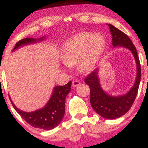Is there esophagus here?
<instances>
[{
  "label": "esophagus",
  "mask_w": 148,
  "mask_h": 148,
  "mask_svg": "<svg viewBox=\"0 0 148 148\" xmlns=\"http://www.w3.org/2000/svg\"><path fill=\"white\" fill-rule=\"evenodd\" d=\"M81 85V82H80L79 81H78V80H74V81H72V86L73 87H77V86H79Z\"/></svg>",
  "instance_id": "esophagus-1"
}]
</instances>
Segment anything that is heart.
Returning <instances> with one entry per match:
<instances>
[{
  "label": "heart",
  "instance_id": "b5f03b06",
  "mask_svg": "<svg viewBox=\"0 0 148 148\" xmlns=\"http://www.w3.org/2000/svg\"><path fill=\"white\" fill-rule=\"evenodd\" d=\"M106 42L101 35L81 33L64 43L62 49V60L71 66L78 62V67L82 72L94 68L104 49Z\"/></svg>",
  "mask_w": 148,
  "mask_h": 148
}]
</instances>
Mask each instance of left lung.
I'll use <instances>...</instances> for the list:
<instances>
[{"label":"left lung","mask_w":148,"mask_h":148,"mask_svg":"<svg viewBox=\"0 0 148 148\" xmlns=\"http://www.w3.org/2000/svg\"><path fill=\"white\" fill-rule=\"evenodd\" d=\"M108 25L112 35V45L113 47L119 46L130 49L133 53L137 66V76L134 86L124 95L111 96L101 89L97 76L98 68L85 78V83L89 86L90 89V101L93 109L103 118L113 120L123 116L130 111L138 93L141 78V69L136 49L130 37L113 25Z\"/></svg>","instance_id":"left-lung-1"}]
</instances>
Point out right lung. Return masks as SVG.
<instances>
[{"label":"right lung","instance_id":"add662e5","mask_svg":"<svg viewBox=\"0 0 148 148\" xmlns=\"http://www.w3.org/2000/svg\"><path fill=\"white\" fill-rule=\"evenodd\" d=\"M44 39V37L38 40L33 38L23 39L16 42L13 51L21 46L38 42ZM71 85L72 81H69L64 86H58L54 88L53 92L46 106L33 112H25L18 109L12 101L10 97H9L14 109L27 123L35 128L50 130L56 127L63 118L65 110V98L71 90Z\"/></svg>","mask_w":148,"mask_h":148}]
</instances>
